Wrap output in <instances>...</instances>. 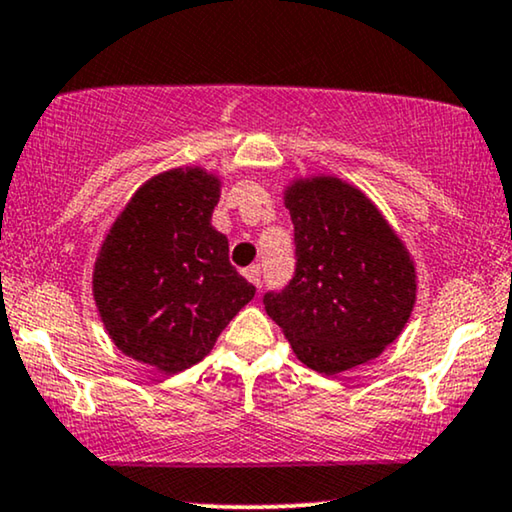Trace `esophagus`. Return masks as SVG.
Returning <instances> with one entry per match:
<instances>
[{
    "mask_svg": "<svg viewBox=\"0 0 512 512\" xmlns=\"http://www.w3.org/2000/svg\"><path fill=\"white\" fill-rule=\"evenodd\" d=\"M243 276L248 278V281L252 283V285H260V281H262V269L257 267V264H252V267H248L243 271Z\"/></svg>",
    "mask_w": 512,
    "mask_h": 512,
    "instance_id": "34e87169",
    "label": "esophagus"
}]
</instances>
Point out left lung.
Instances as JSON below:
<instances>
[{
	"mask_svg": "<svg viewBox=\"0 0 512 512\" xmlns=\"http://www.w3.org/2000/svg\"><path fill=\"white\" fill-rule=\"evenodd\" d=\"M295 224L297 267L264 309L306 367L339 374L398 339L417 302L405 243L358 187L335 175L292 180L283 194Z\"/></svg>",
	"mask_w": 512,
	"mask_h": 512,
	"instance_id": "obj_1",
	"label": "left lung"
}]
</instances>
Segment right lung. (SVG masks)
Wrapping results in <instances>:
<instances>
[{
    "label": "right lung",
    "instance_id": "1",
    "mask_svg": "<svg viewBox=\"0 0 512 512\" xmlns=\"http://www.w3.org/2000/svg\"><path fill=\"white\" fill-rule=\"evenodd\" d=\"M220 177L187 166L159 173L121 210L93 267V299L121 353L175 374L208 356L255 297L210 217Z\"/></svg>",
    "mask_w": 512,
    "mask_h": 512
}]
</instances>
